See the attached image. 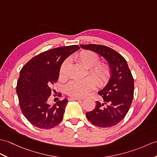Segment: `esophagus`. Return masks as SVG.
Masks as SVG:
<instances>
[{"label": "esophagus", "instance_id": "1", "mask_svg": "<svg viewBox=\"0 0 157 157\" xmlns=\"http://www.w3.org/2000/svg\"><path fill=\"white\" fill-rule=\"evenodd\" d=\"M83 99L79 98H75V97H70L69 98V101H73V100H82Z\"/></svg>", "mask_w": 157, "mask_h": 157}]
</instances>
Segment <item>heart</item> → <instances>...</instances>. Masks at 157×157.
Returning a JSON list of instances; mask_svg holds the SVG:
<instances>
[{"label": "heart", "mask_w": 157, "mask_h": 157, "mask_svg": "<svg viewBox=\"0 0 157 157\" xmlns=\"http://www.w3.org/2000/svg\"><path fill=\"white\" fill-rule=\"evenodd\" d=\"M77 59L85 67L88 68V74L93 77H87L80 80H72L65 87V92L75 98H83L88 95L96 88L98 84L104 87L108 84L111 78V68L108 63L100 61V56L90 50H83L77 56ZM70 61L65 60L61 65L59 75L62 78L67 76Z\"/></svg>", "instance_id": "heart-1"}]
</instances>
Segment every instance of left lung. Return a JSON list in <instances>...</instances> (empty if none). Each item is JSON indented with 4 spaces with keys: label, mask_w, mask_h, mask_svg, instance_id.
<instances>
[{
    "label": "left lung",
    "mask_w": 157,
    "mask_h": 157,
    "mask_svg": "<svg viewBox=\"0 0 157 157\" xmlns=\"http://www.w3.org/2000/svg\"><path fill=\"white\" fill-rule=\"evenodd\" d=\"M80 46L103 56L112 71L107 86L98 92L103 98V102L96 101L95 108L86 112V117L96 126H114L124 118L134 97V79L128 63L121 55L109 47L95 44Z\"/></svg>",
    "instance_id": "1"
}]
</instances>
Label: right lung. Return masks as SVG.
I'll use <instances>...</instances> for the list:
<instances>
[{"mask_svg": "<svg viewBox=\"0 0 157 157\" xmlns=\"http://www.w3.org/2000/svg\"><path fill=\"white\" fill-rule=\"evenodd\" d=\"M79 49L74 45L47 50L33 57L22 67L17 93L21 110L31 124L50 129L63 119L68 101L64 99L53 105H49L51 86L57 82L63 61Z\"/></svg>", "mask_w": 157, "mask_h": 157, "instance_id": "obj_1", "label": "right lung"}]
</instances>
